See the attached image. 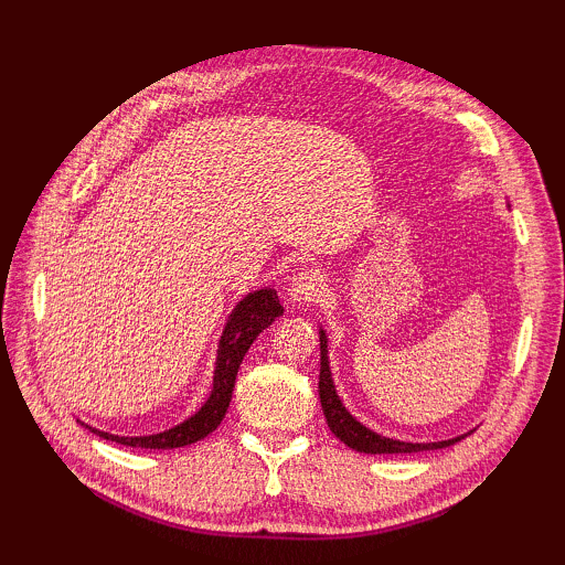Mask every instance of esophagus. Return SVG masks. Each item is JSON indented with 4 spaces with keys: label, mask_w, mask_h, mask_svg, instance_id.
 <instances>
[{
    "label": "esophagus",
    "mask_w": 565,
    "mask_h": 565,
    "mask_svg": "<svg viewBox=\"0 0 565 565\" xmlns=\"http://www.w3.org/2000/svg\"><path fill=\"white\" fill-rule=\"evenodd\" d=\"M322 286H326V276H322V271L316 267H308L294 276L289 296L294 303H310L322 294Z\"/></svg>",
    "instance_id": "esophagus-1"
}]
</instances>
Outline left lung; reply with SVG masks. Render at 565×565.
<instances>
[{
  "instance_id": "8db88e82",
  "label": "left lung",
  "mask_w": 565,
  "mask_h": 565,
  "mask_svg": "<svg viewBox=\"0 0 565 565\" xmlns=\"http://www.w3.org/2000/svg\"><path fill=\"white\" fill-rule=\"evenodd\" d=\"M318 391H320L322 413H326L328 427L332 429V435L338 437L340 441H344L347 447L354 449V451H364V454H413V451L444 449V447H451V444L463 439V437H454V439H444V441L413 444V441L383 437V435H379V431L364 427L356 417L350 415V411H347V407L342 405L338 391H334L332 371H330V362H328V334H326V330H320V381H318Z\"/></svg>"
}]
</instances>
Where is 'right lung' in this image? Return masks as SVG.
I'll return each instance as SVG.
<instances>
[{"label":"right lung","mask_w":565,"mask_h":565,"mask_svg":"<svg viewBox=\"0 0 565 565\" xmlns=\"http://www.w3.org/2000/svg\"><path fill=\"white\" fill-rule=\"evenodd\" d=\"M281 313H284V306L279 303V296H276L274 289L252 291L233 308V313L227 316V322L218 342V356H215V371H213V388L209 393L206 403H203L189 419H184V423H179L172 429H164L160 435H146V437H118L87 425L89 431L109 441L126 444V447H140V449H177L209 437L211 431L223 423V417L227 413V405H231V398H233L237 369L243 364L249 344L255 342L259 338V332L264 328H269Z\"/></svg>","instance_id":"1"}]
</instances>
